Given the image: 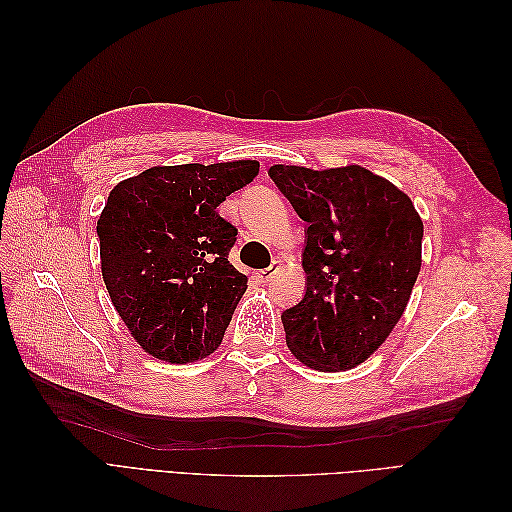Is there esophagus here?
<instances>
[{
	"label": "esophagus",
	"mask_w": 512,
	"mask_h": 512,
	"mask_svg": "<svg viewBox=\"0 0 512 512\" xmlns=\"http://www.w3.org/2000/svg\"><path fill=\"white\" fill-rule=\"evenodd\" d=\"M275 275V267H269V269H262V271H258L256 273V280L260 282V284H267V282H271V277Z\"/></svg>",
	"instance_id": "esophagus-1"
}]
</instances>
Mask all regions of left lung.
Masks as SVG:
<instances>
[{"label": "left lung", "mask_w": 512, "mask_h": 512, "mask_svg": "<svg viewBox=\"0 0 512 512\" xmlns=\"http://www.w3.org/2000/svg\"><path fill=\"white\" fill-rule=\"evenodd\" d=\"M269 177L307 222V288L282 314L286 344L309 369L348 371L406 312L423 262L421 215L408 194L359 164H275Z\"/></svg>", "instance_id": "left-lung-1"}]
</instances>
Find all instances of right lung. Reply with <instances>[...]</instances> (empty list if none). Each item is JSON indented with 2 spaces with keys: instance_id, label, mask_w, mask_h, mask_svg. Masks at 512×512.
<instances>
[{
  "instance_id": "right-lung-1",
  "label": "right lung",
  "mask_w": 512,
  "mask_h": 512,
  "mask_svg": "<svg viewBox=\"0 0 512 512\" xmlns=\"http://www.w3.org/2000/svg\"><path fill=\"white\" fill-rule=\"evenodd\" d=\"M258 166H151L108 194L98 218L104 284L130 335L156 359L194 363L222 344L247 277L228 262L237 228L218 207Z\"/></svg>"
}]
</instances>
